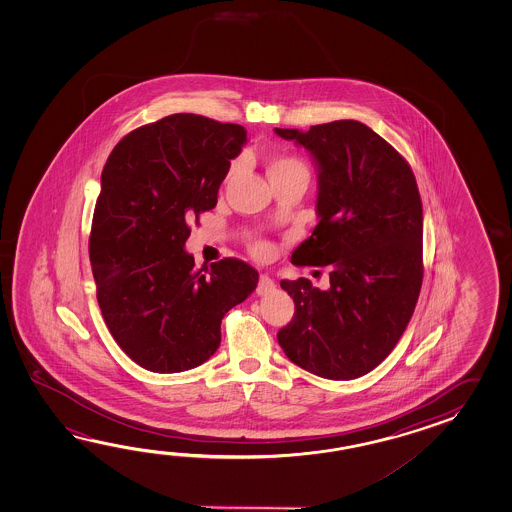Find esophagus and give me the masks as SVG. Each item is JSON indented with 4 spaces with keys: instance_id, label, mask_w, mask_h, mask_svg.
I'll return each instance as SVG.
<instances>
[{
    "instance_id": "34e87169",
    "label": "esophagus",
    "mask_w": 512,
    "mask_h": 512,
    "mask_svg": "<svg viewBox=\"0 0 512 512\" xmlns=\"http://www.w3.org/2000/svg\"><path fill=\"white\" fill-rule=\"evenodd\" d=\"M274 282H272L271 278L267 276V274H261L260 276V282H258V287H256V293L261 294H269L274 291Z\"/></svg>"
}]
</instances>
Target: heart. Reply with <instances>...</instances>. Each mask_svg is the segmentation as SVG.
Here are the masks:
<instances>
[{
	"label": "heart",
	"mask_w": 512,
	"mask_h": 512,
	"mask_svg": "<svg viewBox=\"0 0 512 512\" xmlns=\"http://www.w3.org/2000/svg\"><path fill=\"white\" fill-rule=\"evenodd\" d=\"M293 170H302V172H307L305 164L302 163L300 159L291 157V155H274V157L269 159V164H267V172H269V175L293 172ZM254 251L258 252V254H265V252L269 251V245L260 241V243H256V245H254Z\"/></svg>",
	"instance_id": "heart-1"
}]
</instances>
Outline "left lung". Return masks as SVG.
I'll list each match as a JSON object with an SVG mask.
<instances>
[{
  "label": "left lung",
  "mask_w": 512,
  "mask_h": 512,
  "mask_svg": "<svg viewBox=\"0 0 512 512\" xmlns=\"http://www.w3.org/2000/svg\"><path fill=\"white\" fill-rule=\"evenodd\" d=\"M318 166L316 225L294 265L329 269V289L282 280L293 320L278 331L291 362L324 379H357L386 359L414 315L423 283V205L392 144L359 120L309 131L274 128Z\"/></svg>",
  "instance_id": "obj_1"
}]
</instances>
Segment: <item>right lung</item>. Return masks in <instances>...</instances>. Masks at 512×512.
Wrapping results in <instances>:
<instances>
[{
    "label": "right lung",
    "instance_id": "add662e5",
    "mask_svg": "<svg viewBox=\"0 0 512 512\" xmlns=\"http://www.w3.org/2000/svg\"><path fill=\"white\" fill-rule=\"evenodd\" d=\"M247 131L175 113L128 133L100 177L89 260L109 333L144 370L177 373L207 362L221 320L256 289L258 271L225 258L196 269L190 219L218 203Z\"/></svg>",
    "mask_w": 512,
    "mask_h": 512
}]
</instances>
